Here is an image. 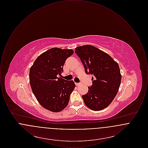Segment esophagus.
<instances>
[{"label": "esophagus", "instance_id": "34e87169", "mask_svg": "<svg viewBox=\"0 0 148 148\" xmlns=\"http://www.w3.org/2000/svg\"><path fill=\"white\" fill-rule=\"evenodd\" d=\"M82 84V83H75V85H77V86H79V85H80Z\"/></svg>", "mask_w": 148, "mask_h": 148}]
</instances>
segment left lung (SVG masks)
<instances>
[{
    "instance_id": "left-lung-1",
    "label": "left lung",
    "mask_w": 148,
    "mask_h": 148,
    "mask_svg": "<svg viewBox=\"0 0 148 148\" xmlns=\"http://www.w3.org/2000/svg\"><path fill=\"white\" fill-rule=\"evenodd\" d=\"M75 53L83 64L86 73L94 75L92 86L82 96L85 104L94 111L105 109L119 89L121 75L118 64L106 52L90 45L77 47Z\"/></svg>"
}]
</instances>
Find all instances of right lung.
<instances>
[{
  "mask_svg": "<svg viewBox=\"0 0 148 148\" xmlns=\"http://www.w3.org/2000/svg\"><path fill=\"white\" fill-rule=\"evenodd\" d=\"M73 53L72 49L51 48L38 56L30 69L32 92L39 103L51 112H59L65 108L75 87L73 80L58 77L66 59Z\"/></svg>",
  "mask_w": 148,
  "mask_h": 148,
  "instance_id": "add662e5",
  "label": "right lung"
}]
</instances>
